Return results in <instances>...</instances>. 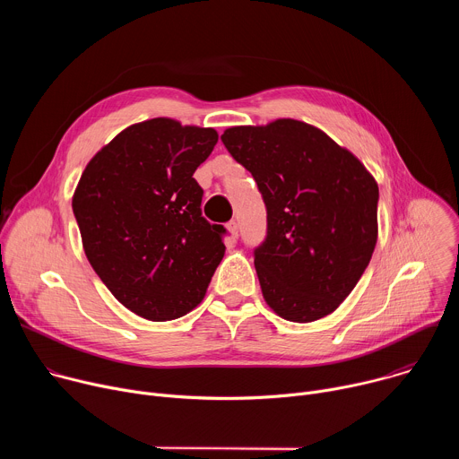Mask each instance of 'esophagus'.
<instances>
[{"label":"esophagus","instance_id":"obj_1","mask_svg":"<svg viewBox=\"0 0 459 459\" xmlns=\"http://www.w3.org/2000/svg\"><path fill=\"white\" fill-rule=\"evenodd\" d=\"M227 230H229V234H230L232 239H238V223H236L234 220H230V221L227 223Z\"/></svg>","mask_w":459,"mask_h":459}]
</instances>
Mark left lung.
Here are the masks:
<instances>
[{"mask_svg":"<svg viewBox=\"0 0 459 459\" xmlns=\"http://www.w3.org/2000/svg\"><path fill=\"white\" fill-rule=\"evenodd\" d=\"M221 142L252 174L267 207V236L254 248L267 305L296 323L329 316L372 257L376 179L323 130L296 119L232 126Z\"/></svg>","mask_w":459,"mask_h":459,"instance_id":"8db88e82","label":"left lung"}]
</instances>
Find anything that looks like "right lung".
I'll return each instance as SVG.
<instances>
[{
    "label": "right lung",
    "instance_id": "add662e5",
    "mask_svg": "<svg viewBox=\"0 0 459 459\" xmlns=\"http://www.w3.org/2000/svg\"><path fill=\"white\" fill-rule=\"evenodd\" d=\"M216 143L214 128L154 117L125 128L82 174L73 211L89 264L145 319L190 312L223 259L227 229L202 216L192 178Z\"/></svg>",
    "mask_w": 459,
    "mask_h": 459
}]
</instances>
